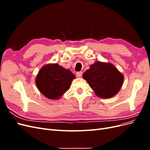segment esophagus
Wrapping results in <instances>:
<instances>
[{
	"mask_svg": "<svg viewBox=\"0 0 150 150\" xmlns=\"http://www.w3.org/2000/svg\"><path fill=\"white\" fill-rule=\"evenodd\" d=\"M83 75V72H76V76L78 78H81Z\"/></svg>",
	"mask_w": 150,
	"mask_h": 150,
	"instance_id": "34e87169",
	"label": "esophagus"
}]
</instances>
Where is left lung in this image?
Instances as JSON below:
<instances>
[{
	"label": "left lung",
	"instance_id": "1",
	"mask_svg": "<svg viewBox=\"0 0 150 150\" xmlns=\"http://www.w3.org/2000/svg\"><path fill=\"white\" fill-rule=\"evenodd\" d=\"M83 78L95 94L104 99L115 96L120 91L124 81V76L114 65L99 61L90 66Z\"/></svg>",
	"mask_w": 150,
	"mask_h": 150
}]
</instances>
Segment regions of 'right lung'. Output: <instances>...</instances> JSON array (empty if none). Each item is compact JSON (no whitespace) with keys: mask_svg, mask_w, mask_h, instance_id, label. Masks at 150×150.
Here are the masks:
<instances>
[{"mask_svg":"<svg viewBox=\"0 0 150 150\" xmlns=\"http://www.w3.org/2000/svg\"><path fill=\"white\" fill-rule=\"evenodd\" d=\"M75 76L57 63L42 67L36 76L35 84L40 93L50 99H59L69 89Z\"/></svg>","mask_w":150,"mask_h":150,"instance_id":"1","label":"right lung"}]
</instances>
